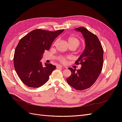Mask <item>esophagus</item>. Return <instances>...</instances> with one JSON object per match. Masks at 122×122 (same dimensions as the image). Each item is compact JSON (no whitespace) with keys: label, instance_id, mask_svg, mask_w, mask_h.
<instances>
[{"label":"esophagus","instance_id":"1","mask_svg":"<svg viewBox=\"0 0 122 122\" xmlns=\"http://www.w3.org/2000/svg\"><path fill=\"white\" fill-rule=\"evenodd\" d=\"M62 67H62V66H61V65H57L56 66V68H61Z\"/></svg>","mask_w":122,"mask_h":122}]
</instances>
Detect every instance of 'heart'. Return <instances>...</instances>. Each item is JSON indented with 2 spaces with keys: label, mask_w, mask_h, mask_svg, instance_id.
<instances>
[{
  "label": "heart",
  "mask_w": 122,
  "mask_h": 122,
  "mask_svg": "<svg viewBox=\"0 0 122 122\" xmlns=\"http://www.w3.org/2000/svg\"><path fill=\"white\" fill-rule=\"evenodd\" d=\"M67 41L70 47L74 46L75 47H77V46H78V45L80 44L79 40L78 38L75 37V36H68L67 37ZM58 41H59V39H56L54 43V45H56L57 44V43L58 42ZM68 58V57H64V56H61L58 58V61L60 62H61V63L65 64L66 63V61H67V59Z\"/></svg>",
  "instance_id": "heart-1"
}]
</instances>
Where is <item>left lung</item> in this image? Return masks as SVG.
<instances>
[{
  "instance_id": "8db88e82",
  "label": "left lung",
  "mask_w": 122,
  "mask_h": 122,
  "mask_svg": "<svg viewBox=\"0 0 122 122\" xmlns=\"http://www.w3.org/2000/svg\"><path fill=\"white\" fill-rule=\"evenodd\" d=\"M76 30L83 35L86 48L75 62V64H80L81 67L77 71L68 68L72 74L67 81L75 90L82 91L93 86L100 74L103 65V49L96 35L83 27L76 28Z\"/></svg>"
}]
</instances>
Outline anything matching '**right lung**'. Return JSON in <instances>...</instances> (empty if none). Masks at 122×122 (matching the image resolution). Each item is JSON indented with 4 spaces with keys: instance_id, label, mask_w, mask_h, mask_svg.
<instances>
[{
    "instance_id": "right-lung-1",
    "label": "right lung",
    "mask_w": 122,
    "mask_h": 122,
    "mask_svg": "<svg viewBox=\"0 0 122 122\" xmlns=\"http://www.w3.org/2000/svg\"><path fill=\"white\" fill-rule=\"evenodd\" d=\"M63 31L37 29L21 39L15 51L14 65L18 77L26 86L37 88L48 80L56 66L50 63L43 66L41 60L45 50L50 49L54 40Z\"/></svg>"
}]
</instances>
